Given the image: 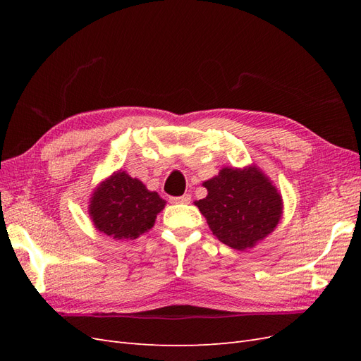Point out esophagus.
<instances>
[{"instance_id": "esophagus-1", "label": "esophagus", "mask_w": 361, "mask_h": 361, "mask_svg": "<svg viewBox=\"0 0 361 361\" xmlns=\"http://www.w3.org/2000/svg\"><path fill=\"white\" fill-rule=\"evenodd\" d=\"M171 203H176V204H188L191 202V195L190 194H183L180 197H171L170 199Z\"/></svg>"}]
</instances>
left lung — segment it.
<instances>
[{
    "mask_svg": "<svg viewBox=\"0 0 361 361\" xmlns=\"http://www.w3.org/2000/svg\"><path fill=\"white\" fill-rule=\"evenodd\" d=\"M207 195L194 202L212 233L239 251L253 248L276 231L283 215L281 194L255 164L223 167L203 182Z\"/></svg>",
    "mask_w": 361,
    "mask_h": 361,
    "instance_id": "1",
    "label": "left lung"
}]
</instances>
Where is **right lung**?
Instances as JSON below:
<instances>
[{
  "mask_svg": "<svg viewBox=\"0 0 361 361\" xmlns=\"http://www.w3.org/2000/svg\"><path fill=\"white\" fill-rule=\"evenodd\" d=\"M166 200L157 191H149L137 178L123 170L104 179L89 200V215L97 232L114 241H133L149 232Z\"/></svg>",
  "mask_w": 361,
  "mask_h": 361,
  "instance_id": "obj_1",
  "label": "right lung"
}]
</instances>
